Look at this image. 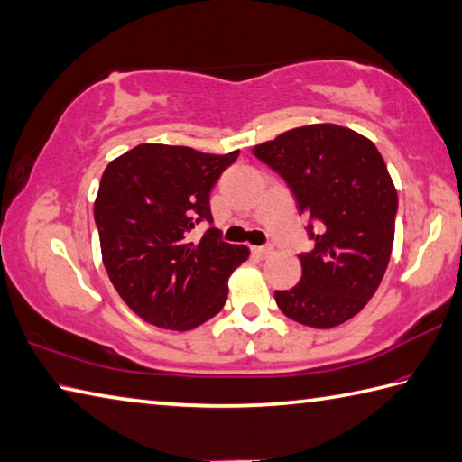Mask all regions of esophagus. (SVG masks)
<instances>
[{
	"label": "esophagus",
	"mask_w": 462,
	"mask_h": 462,
	"mask_svg": "<svg viewBox=\"0 0 462 462\" xmlns=\"http://www.w3.org/2000/svg\"><path fill=\"white\" fill-rule=\"evenodd\" d=\"M253 253L260 258H266L268 254H273V246H253Z\"/></svg>",
	"instance_id": "esophagus-1"
}]
</instances>
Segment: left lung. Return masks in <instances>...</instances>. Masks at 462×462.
Instances as JSON below:
<instances>
[{
    "label": "left lung",
    "instance_id": "left-lung-1",
    "mask_svg": "<svg viewBox=\"0 0 462 462\" xmlns=\"http://www.w3.org/2000/svg\"><path fill=\"white\" fill-rule=\"evenodd\" d=\"M253 153L287 181L311 253L289 291H274L281 311L317 329L346 323L380 287L390 263L398 194L370 139L339 125H307L260 143Z\"/></svg>",
    "mask_w": 462,
    "mask_h": 462
}]
</instances>
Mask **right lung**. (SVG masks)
I'll return each instance as SVG.
<instances>
[{"label":"right lung","mask_w":462,"mask_h":462,"mask_svg":"<svg viewBox=\"0 0 462 462\" xmlns=\"http://www.w3.org/2000/svg\"><path fill=\"white\" fill-rule=\"evenodd\" d=\"M238 153L143 143L106 165L95 202L100 253L113 287L143 321L188 331L224 307L226 282L248 248L224 242L217 228L196 242L191 230L214 222L209 191Z\"/></svg>","instance_id":"add662e5"}]
</instances>
